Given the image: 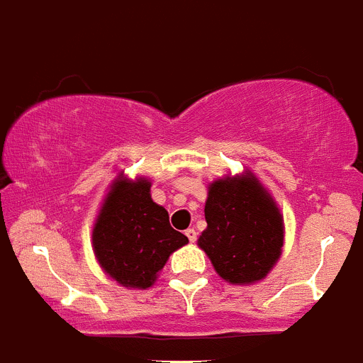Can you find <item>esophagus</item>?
Here are the masks:
<instances>
[{"label": "esophagus", "mask_w": 363, "mask_h": 363, "mask_svg": "<svg viewBox=\"0 0 363 363\" xmlns=\"http://www.w3.org/2000/svg\"><path fill=\"white\" fill-rule=\"evenodd\" d=\"M185 236L189 238V242L194 243V242H196V238H198V233L194 229H187V230H185Z\"/></svg>", "instance_id": "obj_1"}]
</instances>
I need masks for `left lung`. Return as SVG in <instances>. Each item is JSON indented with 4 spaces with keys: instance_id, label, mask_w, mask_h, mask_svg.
<instances>
[{
    "instance_id": "1",
    "label": "left lung",
    "mask_w": 363,
    "mask_h": 363,
    "mask_svg": "<svg viewBox=\"0 0 363 363\" xmlns=\"http://www.w3.org/2000/svg\"><path fill=\"white\" fill-rule=\"evenodd\" d=\"M207 229L198 247L218 277L233 285L264 280L284 249V214L271 192L247 169L214 179L205 201Z\"/></svg>"
}]
</instances>
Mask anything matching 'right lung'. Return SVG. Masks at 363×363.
Masks as SVG:
<instances>
[{
	"instance_id": "obj_1",
	"label": "right lung",
	"mask_w": 363,
	"mask_h": 363,
	"mask_svg": "<svg viewBox=\"0 0 363 363\" xmlns=\"http://www.w3.org/2000/svg\"><path fill=\"white\" fill-rule=\"evenodd\" d=\"M187 243L150 198L149 178H114L92 227V251L108 278L127 289H149L169 256Z\"/></svg>"
}]
</instances>
